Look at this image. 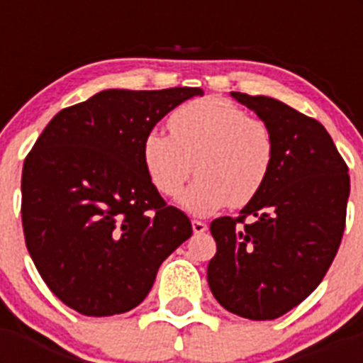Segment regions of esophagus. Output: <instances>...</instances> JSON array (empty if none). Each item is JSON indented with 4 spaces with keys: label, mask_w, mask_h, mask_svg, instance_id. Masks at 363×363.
<instances>
[{
    "label": "esophagus",
    "mask_w": 363,
    "mask_h": 363,
    "mask_svg": "<svg viewBox=\"0 0 363 363\" xmlns=\"http://www.w3.org/2000/svg\"><path fill=\"white\" fill-rule=\"evenodd\" d=\"M192 230H194V234H203L207 230V223L200 220H192Z\"/></svg>",
    "instance_id": "34e87169"
}]
</instances>
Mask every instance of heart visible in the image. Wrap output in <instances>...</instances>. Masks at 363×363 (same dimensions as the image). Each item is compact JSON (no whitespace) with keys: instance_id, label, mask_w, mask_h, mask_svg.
<instances>
[{"instance_id":"b5f03b06","label":"heart","mask_w":363,"mask_h":363,"mask_svg":"<svg viewBox=\"0 0 363 363\" xmlns=\"http://www.w3.org/2000/svg\"><path fill=\"white\" fill-rule=\"evenodd\" d=\"M169 129L147 130L142 142L145 171L163 196H178L192 171L196 179L179 201L194 216L227 203L242 209L264 191L277 162V138L265 121L229 99L205 96L174 108Z\"/></svg>"}]
</instances>
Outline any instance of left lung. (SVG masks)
Masks as SVG:
<instances>
[{"label": "left lung", "mask_w": 363, "mask_h": 363, "mask_svg": "<svg viewBox=\"0 0 363 363\" xmlns=\"http://www.w3.org/2000/svg\"><path fill=\"white\" fill-rule=\"evenodd\" d=\"M230 94L271 127L277 162L240 216L211 223L216 255L207 280L230 313L274 320L318 287L338 252L351 189L347 163L314 118L267 96Z\"/></svg>", "instance_id": "obj_1"}]
</instances>
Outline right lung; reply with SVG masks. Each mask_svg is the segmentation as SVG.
<instances>
[{
    "label": "right lung",
    "instance_id": "add662e5",
    "mask_svg": "<svg viewBox=\"0 0 363 363\" xmlns=\"http://www.w3.org/2000/svg\"><path fill=\"white\" fill-rule=\"evenodd\" d=\"M198 86L108 89L60 111L27 154L21 221L43 281L70 309L112 316L140 306L191 220L160 196L142 142Z\"/></svg>",
    "mask_w": 363,
    "mask_h": 363
}]
</instances>
